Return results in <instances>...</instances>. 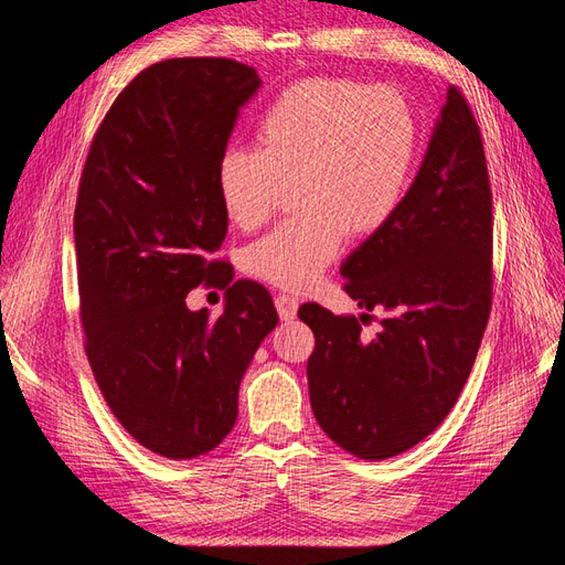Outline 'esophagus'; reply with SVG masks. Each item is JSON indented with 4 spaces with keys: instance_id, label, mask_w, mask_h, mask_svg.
Segmentation results:
<instances>
[{
    "instance_id": "obj_1",
    "label": "esophagus",
    "mask_w": 565,
    "mask_h": 565,
    "mask_svg": "<svg viewBox=\"0 0 565 565\" xmlns=\"http://www.w3.org/2000/svg\"><path fill=\"white\" fill-rule=\"evenodd\" d=\"M276 309L280 320H295L297 309H299V299L297 297H289V295H280L276 299Z\"/></svg>"
}]
</instances>
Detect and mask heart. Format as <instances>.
Segmentation results:
<instances>
[{"label":"heart","instance_id":"1","mask_svg":"<svg viewBox=\"0 0 565 565\" xmlns=\"http://www.w3.org/2000/svg\"><path fill=\"white\" fill-rule=\"evenodd\" d=\"M259 150L226 148L216 188L237 228L262 226L295 185L301 214L256 241L245 266L285 289L311 287L344 249L401 207L417 152V122L388 87L309 77L287 87L256 127Z\"/></svg>","mask_w":565,"mask_h":565}]
</instances>
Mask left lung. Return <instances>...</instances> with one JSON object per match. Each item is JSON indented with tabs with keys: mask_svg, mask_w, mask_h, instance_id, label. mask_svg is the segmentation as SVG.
<instances>
[{
	"mask_svg": "<svg viewBox=\"0 0 565 565\" xmlns=\"http://www.w3.org/2000/svg\"><path fill=\"white\" fill-rule=\"evenodd\" d=\"M492 195L481 131L450 87L419 172L388 224L339 273L361 316L303 303L316 334L306 365L313 415L337 446L386 459L417 446L448 417L467 384L490 316ZM390 316L377 338L360 322Z\"/></svg>",
	"mask_w": 565,
	"mask_h": 565,
	"instance_id": "left-lung-1",
	"label": "left lung"
}]
</instances>
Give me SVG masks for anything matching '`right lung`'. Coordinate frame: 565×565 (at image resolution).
I'll use <instances>...</instances> for the list:
<instances>
[{
	"instance_id": "right-lung-1",
	"label": "right lung",
	"mask_w": 565,
	"mask_h": 565,
	"mask_svg": "<svg viewBox=\"0 0 565 565\" xmlns=\"http://www.w3.org/2000/svg\"><path fill=\"white\" fill-rule=\"evenodd\" d=\"M249 65L169 58L115 98L84 164L75 207L87 358L125 429L169 459L214 450L237 419V388L278 324L268 289L207 254L226 241L216 164L259 92ZM227 287L210 319L184 297Z\"/></svg>"
}]
</instances>
